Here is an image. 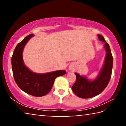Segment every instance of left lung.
<instances>
[{
  "instance_id": "8db88e82",
  "label": "left lung",
  "mask_w": 126,
  "mask_h": 126,
  "mask_svg": "<svg viewBox=\"0 0 126 126\" xmlns=\"http://www.w3.org/2000/svg\"><path fill=\"white\" fill-rule=\"evenodd\" d=\"M98 37L99 40L105 43V60L101 71L94 80H89L85 77L75 73L76 80L72 89L75 94L81 98H89L99 94L107 86L111 77L113 57L110 46L103 36L98 34Z\"/></svg>"
}]
</instances>
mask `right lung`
I'll use <instances>...</instances> for the list:
<instances>
[{
	"label": "right lung",
	"instance_id": "1",
	"mask_svg": "<svg viewBox=\"0 0 126 126\" xmlns=\"http://www.w3.org/2000/svg\"><path fill=\"white\" fill-rule=\"evenodd\" d=\"M34 36H27L17 44L12 57V66L14 80L18 86L24 92L35 97H42L50 91L57 77L64 75L66 71L59 70L47 73H36L25 65L23 51L25 44Z\"/></svg>",
	"mask_w": 126,
	"mask_h": 126
}]
</instances>
